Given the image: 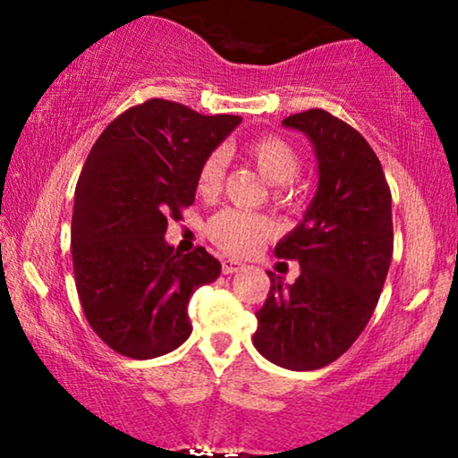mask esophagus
Wrapping results in <instances>:
<instances>
[{"label": "esophagus", "instance_id": "1", "mask_svg": "<svg viewBox=\"0 0 458 458\" xmlns=\"http://www.w3.org/2000/svg\"><path fill=\"white\" fill-rule=\"evenodd\" d=\"M243 268H246V265H243V262H240V260H235V259H227V260H223V275L242 273Z\"/></svg>", "mask_w": 458, "mask_h": 458}]
</instances>
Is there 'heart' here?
<instances>
[{
  "mask_svg": "<svg viewBox=\"0 0 458 458\" xmlns=\"http://www.w3.org/2000/svg\"><path fill=\"white\" fill-rule=\"evenodd\" d=\"M246 156L271 185L290 183L300 168L296 148L277 135H267L252 141L246 148ZM223 166L225 158L221 152L208 154L198 173L199 193L212 196L218 191L223 181ZM208 235L225 252L248 256L256 252L273 235V225L267 216L252 215V212L223 210L210 218Z\"/></svg>",
  "mask_w": 458,
  "mask_h": 458,
  "instance_id": "b5f03b06",
  "label": "heart"
}]
</instances>
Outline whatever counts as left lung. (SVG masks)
<instances>
[{
	"label": "left lung",
	"instance_id": "obj_1",
	"mask_svg": "<svg viewBox=\"0 0 458 458\" xmlns=\"http://www.w3.org/2000/svg\"><path fill=\"white\" fill-rule=\"evenodd\" d=\"M284 127L302 131L315 148L318 185L302 223L275 256L300 262L256 312L254 346L292 371H315L346 352L367 327L392 262V193L384 168L359 131L325 110L292 114Z\"/></svg>",
	"mask_w": 458,
	"mask_h": 458
}]
</instances>
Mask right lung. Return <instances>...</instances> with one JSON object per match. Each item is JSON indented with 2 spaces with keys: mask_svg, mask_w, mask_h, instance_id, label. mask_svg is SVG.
Wrapping results in <instances>:
<instances>
[{
  "mask_svg": "<svg viewBox=\"0 0 458 458\" xmlns=\"http://www.w3.org/2000/svg\"><path fill=\"white\" fill-rule=\"evenodd\" d=\"M240 123L148 99L93 143L74 191L72 267L87 321L114 352L156 359L190 337L187 304L221 262L202 246L174 252L165 233L196 199L202 162Z\"/></svg>",
  "mask_w": 458,
  "mask_h": 458,
  "instance_id": "right-lung-1",
  "label": "right lung"
}]
</instances>
